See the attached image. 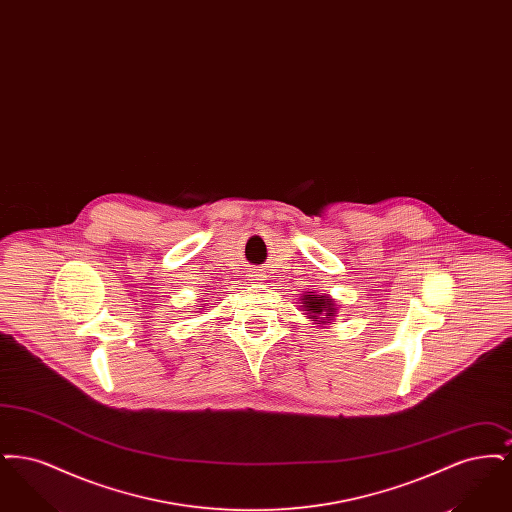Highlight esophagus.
<instances>
[{"label": "esophagus", "instance_id": "1", "mask_svg": "<svg viewBox=\"0 0 512 512\" xmlns=\"http://www.w3.org/2000/svg\"><path fill=\"white\" fill-rule=\"evenodd\" d=\"M253 276H259V274H253ZM253 280H259V278H253Z\"/></svg>", "mask_w": 512, "mask_h": 512}]
</instances>
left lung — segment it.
<instances>
[{"label":"left lung","mask_w":512,"mask_h":512,"mask_svg":"<svg viewBox=\"0 0 512 512\" xmlns=\"http://www.w3.org/2000/svg\"><path fill=\"white\" fill-rule=\"evenodd\" d=\"M303 311H307L305 315L313 320H317V324H326L336 317V303L332 299H328L326 295H315V292H307L303 297Z\"/></svg>","instance_id":"obj_1"}]
</instances>
